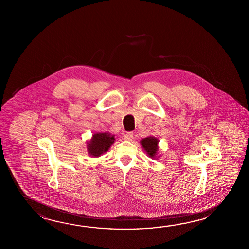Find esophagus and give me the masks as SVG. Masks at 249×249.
<instances>
[{
    "mask_svg": "<svg viewBox=\"0 0 249 249\" xmlns=\"http://www.w3.org/2000/svg\"><path fill=\"white\" fill-rule=\"evenodd\" d=\"M124 138L128 141H132L134 139V134L133 132H127L124 135Z\"/></svg>",
    "mask_w": 249,
    "mask_h": 249,
    "instance_id": "esophagus-1",
    "label": "esophagus"
}]
</instances>
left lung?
Returning <instances> with one entry per match:
<instances>
[{
  "mask_svg": "<svg viewBox=\"0 0 249 249\" xmlns=\"http://www.w3.org/2000/svg\"><path fill=\"white\" fill-rule=\"evenodd\" d=\"M158 141L157 138L153 137H146L143 138L141 141V145L144 149V151L147 152L148 155L151 158H153L158 151Z\"/></svg>",
  "mask_w": 249,
  "mask_h": 249,
  "instance_id": "1",
  "label": "left lung"
}]
</instances>
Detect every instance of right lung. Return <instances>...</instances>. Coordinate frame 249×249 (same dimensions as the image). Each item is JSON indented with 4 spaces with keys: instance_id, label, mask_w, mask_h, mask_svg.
<instances>
[{
    "instance_id": "add662e5",
    "label": "right lung",
    "mask_w": 249,
    "mask_h": 249,
    "mask_svg": "<svg viewBox=\"0 0 249 249\" xmlns=\"http://www.w3.org/2000/svg\"><path fill=\"white\" fill-rule=\"evenodd\" d=\"M114 136L110 133H97L94 134L91 140L88 142V152L95 157L100 156L102 153L107 152L114 142Z\"/></svg>"
}]
</instances>
